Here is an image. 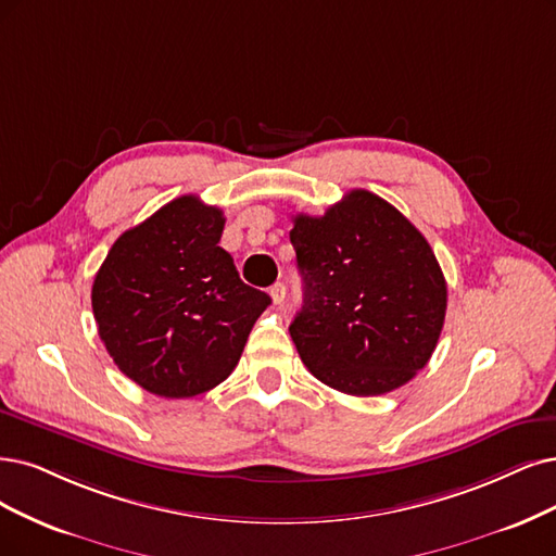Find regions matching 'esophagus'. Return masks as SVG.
Wrapping results in <instances>:
<instances>
[{
	"instance_id": "34e87169",
	"label": "esophagus",
	"mask_w": 556,
	"mask_h": 556,
	"mask_svg": "<svg viewBox=\"0 0 556 556\" xmlns=\"http://www.w3.org/2000/svg\"><path fill=\"white\" fill-rule=\"evenodd\" d=\"M270 298H273L275 304H281L283 298H286V286L283 283H275L273 289H270Z\"/></svg>"
}]
</instances>
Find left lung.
<instances>
[{"mask_svg": "<svg viewBox=\"0 0 556 556\" xmlns=\"http://www.w3.org/2000/svg\"><path fill=\"white\" fill-rule=\"evenodd\" d=\"M304 302L289 332L306 368L351 396L403 387L433 355L446 314L442 267L417 226L368 190L295 215Z\"/></svg>", "mask_w": 556, "mask_h": 556, "instance_id": "obj_1", "label": "left lung"}]
</instances>
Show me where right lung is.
Wrapping results in <instances>:
<instances>
[{"mask_svg":"<svg viewBox=\"0 0 556 556\" xmlns=\"http://www.w3.org/2000/svg\"><path fill=\"white\" fill-rule=\"evenodd\" d=\"M224 213L185 194L121 233L93 279L98 334L147 392L190 399L236 368L270 295L217 244Z\"/></svg>","mask_w":556,"mask_h":556,"instance_id":"add662e5","label":"right lung"}]
</instances>
